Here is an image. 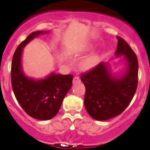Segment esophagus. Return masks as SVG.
Segmentation results:
<instances>
[{"instance_id":"obj_1","label":"esophagus","mask_w":150,"mask_h":150,"mask_svg":"<svg viewBox=\"0 0 150 150\" xmlns=\"http://www.w3.org/2000/svg\"><path fill=\"white\" fill-rule=\"evenodd\" d=\"M80 82V77H79L78 76H75V77H74V78H73V84L78 83V82Z\"/></svg>"}]
</instances>
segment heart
I'll use <instances>...</instances> for the list:
<instances>
[{
	"instance_id": "obj_1",
	"label": "heart",
	"mask_w": 150,
	"mask_h": 150,
	"mask_svg": "<svg viewBox=\"0 0 150 150\" xmlns=\"http://www.w3.org/2000/svg\"><path fill=\"white\" fill-rule=\"evenodd\" d=\"M91 46H89L90 48ZM99 61V56L97 53H93L91 56H88L81 63V68L84 70H89L94 68Z\"/></svg>"
}]
</instances>
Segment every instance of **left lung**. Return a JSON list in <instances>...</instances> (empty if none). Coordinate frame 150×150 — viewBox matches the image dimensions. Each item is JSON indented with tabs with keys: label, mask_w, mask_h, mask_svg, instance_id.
Here are the masks:
<instances>
[{
	"label": "left lung",
	"mask_w": 150,
	"mask_h": 150,
	"mask_svg": "<svg viewBox=\"0 0 150 150\" xmlns=\"http://www.w3.org/2000/svg\"><path fill=\"white\" fill-rule=\"evenodd\" d=\"M117 57L124 56L126 71L119 77L113 76L107 63H100L87 73L81 74L85 87L84 104L92 118L106 120L118 116L133 98L138 81L137 56L123 38L118 37Z\"/></svg>",
	"instance_id": "obj_1"
}]
</instances>
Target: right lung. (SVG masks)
<instances>
[{
  "label": "right lung",
  "mask_w": 150,
  "mask_h": 150,
  "mask_svg": "<svg viewBox=\"0 0 150 150\" xmlns=\"http://www.w3.org/2000/svg\"><path fill=\"white\" fill-rule=\"evenodd\" d=\"M48 31L31 33L21 42L13 55L11 65V83L13 92L21 107L29 116L46 120L56 116L65 95L73 85V75L51 73L36 80L25 76L22 69V49L38 35Z\"/></svg>",
  "instance_id": "obj_1"
}]
</instances>
